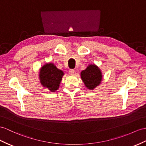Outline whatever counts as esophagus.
Here are the masks:
<instances>
[{
	"instance_id": "esophagus-1",
	"label": "esophagus",
	"mask_w": 146,
	"mask_h": 146,
	"mask_svg": "<svg viewBox=\"0 0 146 146\" xmlns=\"http://www.w3.org/2000/svg\"><path fill=\"white\" fill-rule=\"evenodd\" d=\"M69 73L70 75H74V73H75V70H74V69H70V70H69Z\"/></svg>"
}]
</instances>
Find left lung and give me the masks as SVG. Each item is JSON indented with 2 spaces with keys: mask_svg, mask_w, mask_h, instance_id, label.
<instances>
[{
  "mask_svg": "<svg viewBox=\"0 0 146 146\" xmlns=\"http://www.w3.org/2000/svg\"><path fill=\"white\" fill-rule=\"evenodd\" d=\"M80 76L85 87L91 90L100 85L102 80L101 70L95 64H90L82 71Z\"/></svg>",
  "mask_w": 146,
  "mask_h": 146,
  "instance_id": "1",
  "label": "left lung"
}]
</instances>
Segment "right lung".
I'll list each match as a JSON object with an SVG mask.
<instances>
[{"mask_svg":"<svg viewBox=\"0 0 146 146\" xmlns=\"http://www.w3.org/2000/svg\"><path fill=\"white\" fill-rule=\"evenodd\" d=\"M39 73L42 87L48 88L51 92H56L58 89L64 76L63 71L58 69L53 63L49 62L42 66Z\"/></svg>","mask_w":146,"mask_h":146,"instance_id":"obj_1","label":"right lung"}]
</instances>
